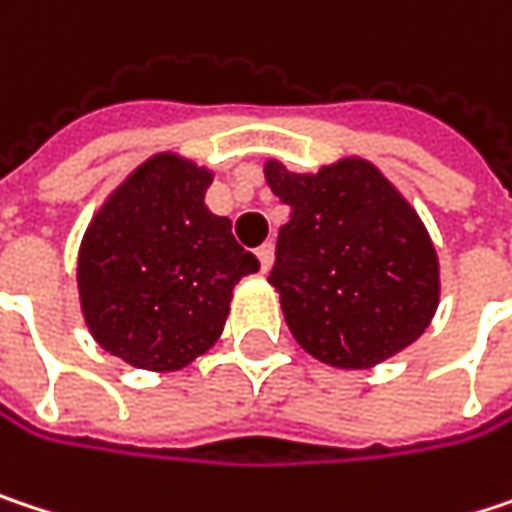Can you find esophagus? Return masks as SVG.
<instances>
[{"mask_svg":"<svg viewBox=\"0 0 512 512\" xmlns=\"http://www.w3.org/2000/svg\"><path fill=\"white\" fill-rule=\"evenodd\" d=\"M257 260H260V269L269 272V266H272V260H275V246H272V243H263V246L257 249Z\"/></svg>","mask_w":512,"mask_h":512,"instance_id":"34e87169","label":"esophagus"}]
</instances>
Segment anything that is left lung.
Instances as JSON below:
<instances>
[{
    "label": "left lung",
    "instance_id": "8db88e82",
    "mask_svg": "<svg viewBox=\"0 0 512 512\" xmlns=\"http://www.w3.org/2000/svg\"><path fill=\"white\" fill-rule=\"evenodd\" d=\"M290 208L269 284L296 343L337 369H369L422 337L440 304V260L410 202L375 163L343 158L319 172L266 161Z\"/></svg>",
    "mask_w": 512,
    "mask_h": 512
}]
</instances>
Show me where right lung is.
<instances>
[{"label":"right lung","mask_w":512,"mask_h":512,"mask_svg":"<svg viewBox=\"0 0 512 512\" xmlns=\"http://www.w3.org/2000/svg\"><path fill=\"white\" fill-rule=\"evenodd\" d=\"M213 172L175 152L140 163L93 216L78 299L93 340L149 372H175L219 340L234 284L260 269L231 219L205 205Z\"/></svg>","instance_id":"1"}]
</instances>
